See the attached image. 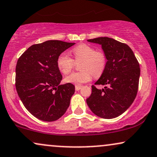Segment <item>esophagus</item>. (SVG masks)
Wrapping results in <instances>:
<instances>
[{
    "mask_svg": "<svg viewBox=\"0 0 157 157\" xmlns=\"http://www.w3.org/2000/svg\"><path fill=\"white\" fill-rule=\"evenodd\" d=\"M81 88H82V86H80V85H76V86H75V90H80Z\"/></svg>",
    "mask_w": 157,
    "mask_h": 157,
    "instance_id": "esophagus-1",
    "label": "esophagus"
}]
</instances>
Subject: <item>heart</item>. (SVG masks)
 Listing matches in <instances>:
<instances>
[{"label": "heart", "instance_id": "1", "mask_svg": "<svg viewBox=\"0 0 157 157\" xmlns=\"http://www.w3.org/2000/svg\"><path fill=\"white\" fill-rule=\"evenodd\" d=\"M74 59L66 52H62L57 58L58 69L61 73L69 74L75 66V62H80L81 71L70 74L65 78V82L72 84H82L91 80L92 75L99 77L102 75L107 65V57L102 51L86 44H80L71 50Z\"/></svg>", "mask_w": 157, "mask_h": 157}]
</instances>
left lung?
Returning <instances> with one entry per match:
<instances>
[{"label": "left lung", "instance_id": "8db88e82", "mask_svg": "<svg viewBox=\"0 0 157 157\" xmlns=\"http://www.w3.org/2000/svg\"><path fill=\"white\" fill-rule=\"evenodd\" d=\"M88 41L101 45L107 61L101 76L91 86L87 105L100 118H116L129 108L137 96L140 75L138 60L125 43L108 37ZM98 84L105 88L98 90Z\"/></svg>", "mask_w": 157, "mask_h": 157}]
</instances>
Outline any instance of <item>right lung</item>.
Segmentation results:
<instances>
[{"mask_svg": "<svg viewBox=\"0 0 157 157\" xmlns=\"http://www.w3.org/2000/svg\"><path fill=\"white\" fill-rule=\"evenodd\" d=\"M75 43L58 40L33 44L19 58L15 86L25 107L44 121H54L66 113L75 86L60 85L62 75L57 58Z\"/></svg>", "mask_w": 157, "mask_h": 157, "instance_id": "1", "label": "right lung"}]
</instances>
